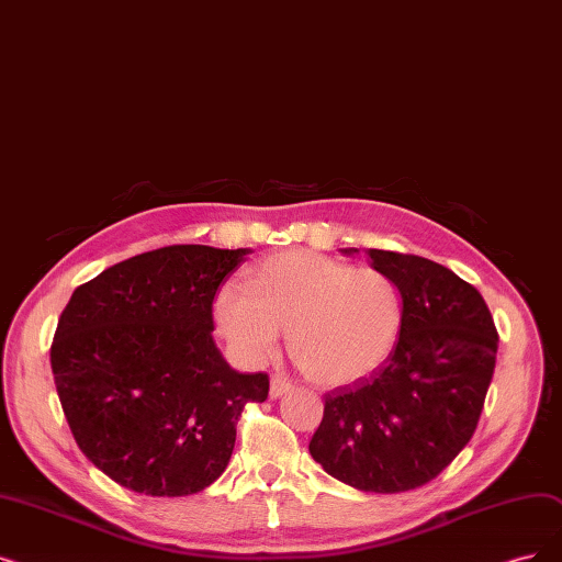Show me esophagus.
I'll return each instance as SVG.
<instances>
[{"label":"esophagus","instance_id":"1","mask_svg":"<svg viewBox=\"0 0 562 562\" xmlns=\"http://www.w3.org/2000/svg\"><path fill=\"white\" fill-rule=\"evenodd\" d=\"M291 390H294V385H291V381L286 379V376H282V374H276L273 379H271V397H282V395H289Z\"/></svg>","mask_w":562,"mask_h":562}]
</instances>
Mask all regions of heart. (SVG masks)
<instances>
[{"label": "heart", "instance_id": "obj_1", "mask_svg": "<svg viewBox=\"0 0 562 562\" xmlns=\"http://www.w3.org/2000/svg\"><path fill=\"white\" fill-rule=\"evenodd\" d=\"M215 324L240 358L273 356L280 330L301 372L322 385L368 379L393 356L402 333L395 280L372 266L312 250H284L255 263L246 289L225 286Z\"/></svg>", "mask_w": 562, "mask_h": 562}]
</instances>
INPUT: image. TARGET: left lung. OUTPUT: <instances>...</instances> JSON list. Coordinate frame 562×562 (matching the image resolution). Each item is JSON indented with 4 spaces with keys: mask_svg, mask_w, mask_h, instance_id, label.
Wrapping results in <instances>:
<instances>
[{
    "mask_svg": "<svg viewBox=\"0 0 562 562\" xmlns=\"http://www.w3.org/2000/svg\"><path fill=\"white\" fill-rule=\"evenodd\" d=\"M368 257L400 289L402 333L370 379L326 395L310 454L360 492L400 494L434 480L471 441L498 333L480 291L450 268L390 250Z\"/></svg>",
    "mask_w": 562,
    "mask_h": 562,
    "instance_id": "8db88e82",
    "label": "left lung"
}]
</instances>
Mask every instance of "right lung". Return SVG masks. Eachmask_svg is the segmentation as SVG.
Masks as SVG:
<instances>
[{"label": "right lung", "mask_w": 562, "mask_h": 562, "mask_svg": "<svg viewBox=\"0 0 562 562\" xmlns=\"http://www.w3.org/2000/svg\"><path fill=\"white\" fill-rule=\"evenodd\" d=\"M248 248L169 246L80 284L50 349L57 395L85 457L144 496H190L227 469L236 423L268 374L232 370L213 341L217 286Z\"/></svg>", "instance_id": "right-lung-1"}]
</instances>
